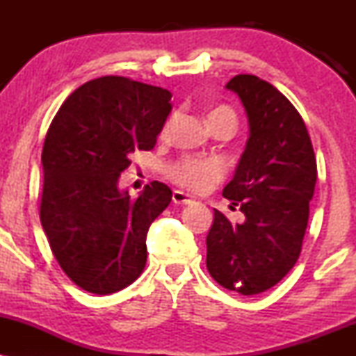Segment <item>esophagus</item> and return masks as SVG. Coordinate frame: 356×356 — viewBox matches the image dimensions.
Masks as SVG:
<instances>
[{"instance_id":"1","label":"esophagus","mask_w":356,"mask_h":356,"mask_svg":"<svg viewBox=\"0 0 356 356\" xmlns=\"http://www.w3.org/2000/svg\"><path fill=\"white\" fill-rule=\"evenodd\" d=\"M172 202L177 204V206H187V204H192V197L189 194L182 191H174L172 192Z\"/></svg>"}]
</instances>
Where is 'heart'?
Returning <instances> with one entry per match:
<instances>
[{"label": "heart", "instance_id": "obj_1", "mask_svg": "<svg viewBox=\"0 0 356 356\" xmlns=\"http://www.w3.org/2000/svg\"><path fill=\"white\" fill-rule=\"evenodd\" d=\"M218 118H231L236 122L234 112L227 107L212 110L209 113V122L218 120ZM170 127H172V118L165 122L164 129H162V137L169 136ZM169 177L189 191L206 192L222 177V167L214 159L184 157L169 167Z\"/></svg>", "mask_w": 356, "mask_h": 356}]
</instances>
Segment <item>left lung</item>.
<instances>
[{
	"mask_svg": "<svg viewBox=\"0 0 356 356\" xmlns=\"http://www.w3.org/2000/svg\"><path fill=\"white\" fill-rule=\"evenodd\" d=\"M246 110L249 138L222 195L244 214L232 224L214 209L207 234V271L222 288L259 295L296 264L316 184V157L298 110L254 75L226 85Z\"/></svg>",
	"mask_w": 356,
	"mask_h": 356,
	"instance_id": "8db88e82",
	"label": "left lung"
}]
</instances>
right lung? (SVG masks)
Segmentation results:
<instances>
[{"label":"right lung","instance_id":"1","mask_svg":"<svg viewBox=\"0 0 356 356\" xmlns=\"http://www.w3.org/2000/svg\"><path fill=\"white\" fill-rule=\"evenodd\" d=\"M169 90L100 76L63 102L44 137L40 220L56 261L93 295L132 284L147 261V231L172 201L150 182L137 199L118 189L130 154L154 149L172 105Z\"/></svg>","mask_w":356,"mask_h":356}]
</instances>
